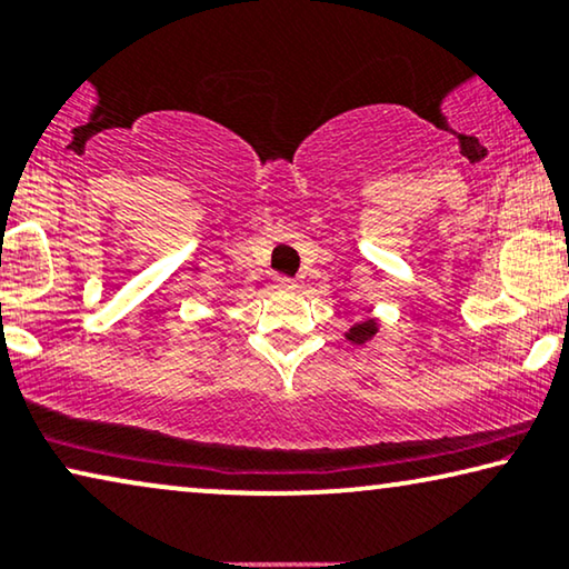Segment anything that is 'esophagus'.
Masks as SVG:
<instances>
[{"label":"esophagus","mask_w":569,"mask_h":569,"mask_svg":"<svg viewBox=\"0 0 569 569\" xmlns=\"http://www.w3.org/2000/svg\"><path fill=\"white\" fill-rule=\"evenodd\" d=\"M273 288H276V291H293V288H296V281H293V278L278 276L276 281H273Z\"/></svg>","instance_id":"1"}]
</instances>
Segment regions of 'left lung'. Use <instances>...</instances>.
I'll return each mask as SVG.
<instances>
[{"label":"left lung","instance_id":"1","mask_svg":"<svg viewBox=\"0 0 569 569\" xmlns=\"http://www.w3.org/2000/svg\"><path fill=\"white\" fill-rule=\"evenodd\" d=\"M376 332H379V322H376V319H366V322H358L350 327L346 332V340L353 342V346H363V342L376 338Z\"/></svg>","mask_w":569,"mask_h":569}]
</instances>
